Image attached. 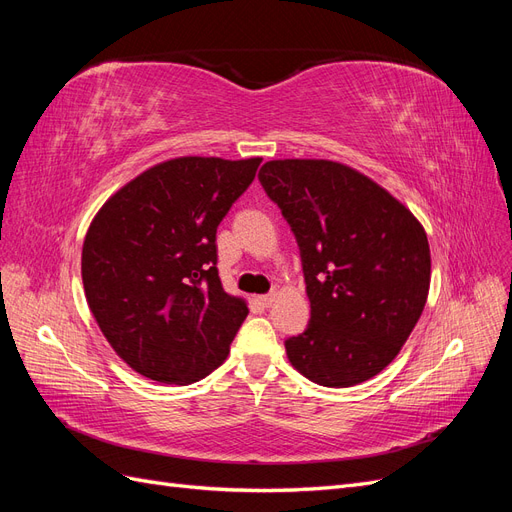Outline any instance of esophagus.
<instances>
[{
    "label": "esophagus",
    "instance_id": "obj_1",
    "mask_svg": "<svg viewBox=\"0 0 512 512\" xmlns=\"http://www.w3.org/2000/svg\"><path fill=\"white\" fill-rule=\"evenodd\" d=\"M277 299V292H269V294H262V297H258V301L265 305V307H269V305H273V301Z\"/></svg>",
    "mask_w": 512,
    "mask_h": 512
}]
</instances>
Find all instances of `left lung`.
<instances>
[{"mask_svg":"<svg viewBox=\"0 0 512 512\" xmlns=\"http://www.w3.org/2000/svg\"><path fill=\"white\" fill-rule=\"evenodd\" d=\"M258 179L297 237L307 329L290 365L346 389L389 365L423 314L431 280L425 228L376 181L331 160H271Z\"/></svg>","mask_w":512,"mask_h":512,"instance_id":"8db88e82","label":"left lung"}]
</instances>
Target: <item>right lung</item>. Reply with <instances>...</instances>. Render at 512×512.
<instances>
[{"label": "right lung", "mask_w": 512, "mask_h": 512, "mask_svg": "<svg viewBox=\"0 0 512 512\" xmlns=\"http://www.w3.org/2000/svg\"><path fill=\"white\" fill-rule=\"evenodd\" d=\"M260 162H160L96 213L81 258L85 297L106 342L141 376L192 384L226 361L247 303L222 288L215 232Z\"/></svg>", "instance_id": "right-lung-1"}]
</instances>
